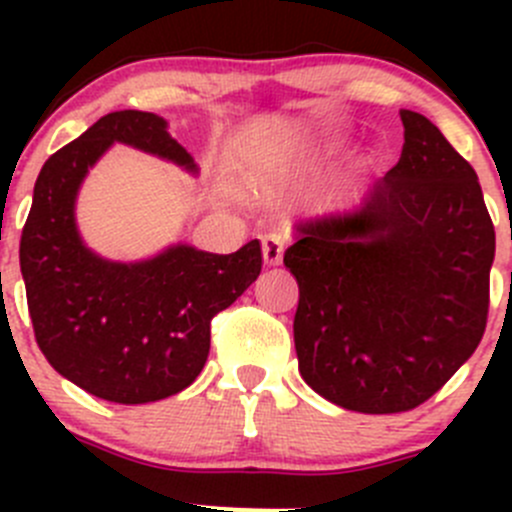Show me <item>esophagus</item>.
<instances>
[{"instance_id": "obj_1", "label": "esophagus", "mask_w": 512, "mask_h": 512, "mask_svg": "<svg viewBox=\"0 0 512 512\" xmlns=\"http://www.w3.org/2000/svg\"><path fill=\"white\" fill-rule=\"evenodd\" d=\"M262 255H265L267 267L282 265V255H285V240L280 235H265L262 237Z\"/></svg>"}]
</instances>
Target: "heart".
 I'll use <instances>...</instances> for the list:
<instances>
[{"label":"heart","mask_w":512,"mask_h":512,"mask_svg":"<svg viewBox=\"0 0 512 512\" xmlns=\"http://www.w3.org/2000/svg\"><path fill=\"white\" fill-rule=\"evenodd\" d=\"M327 148H329V151H334V148H339V143H337V141H332V143H327Z\"/></svg>","instance_id":"obj_1"}]
</instances>
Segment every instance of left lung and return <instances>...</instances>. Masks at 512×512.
Returning a JSON list of instances; mask_svg holds the SVG:
<instances>
[{
  "label": "left lung",
  "instance_id": "8db88e82",
  "mask_svg": "<svg viewBox=\"0 0 512 512\" xmlns=\"http://www.w3.org/2000/svg\"><path fill=\"white\" fill-rule=\"evenodd\" d=\"M399 163L356 205L294 223L302 379L359 414L431 399L483 339L495 230L476 170L401 108Z\"/></svg>",
  "mask_w": 512,
  "mask_h": 512
}]
</instances>
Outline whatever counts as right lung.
Masks as SVG:
<instances>
[{
    "label": "right lung",
    "mask_w": 512,
    "mask_h": 512,
    "mask_svg": "<svg viewBox=\"0 0 512 512\" xmlns=\"http://www.w3.org/2000/svg\"><path fill=\"white\" fill-rule=\"evenodd\" d=\"M123 143L198 175L195 158L146 111H113L56 151L34 185L19 265L36 344L64 379L113 404H148L188 389L210 352V319L262 270L250 240L232 255L165 247L138 262L91 250L76 198L98 158Z\"/></svg>",
    "instance_id": "1"
}]
</instances>
